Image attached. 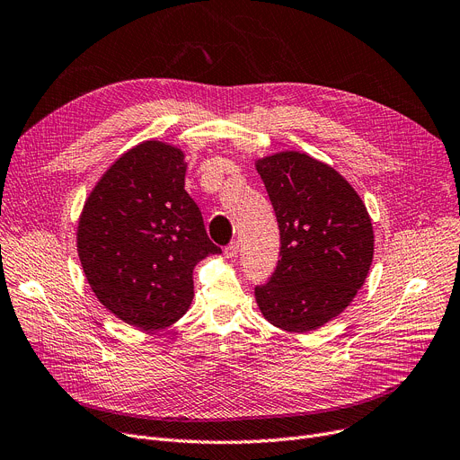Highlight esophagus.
<instances>
[{
    "label": "esophagus",
    "instance_id": "esophagus-1",
    "mask_svg": "<svg viewBox=\"0 0 460 460\" xmlns=\"http://www.w3.org/2000/svg\"><path fill=\"white\" fill-rule=\"evenodd\" d=\"M238 243H231L229 246H226V250H224V255L227 257V259H234L236 255H238Z\"/></svg>",
    "mask_w": 460,
    "mask_h": 460
}]
</instances>
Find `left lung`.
<instances>
[{
	"mask_svg": "<svg viewBox=\"0 0 460 460\" xmlns=\"http://www.w3.org/2000/svg\"><path fill=\"white\" fill-rule=\"evenodd\" d=\"M276 210V272L255 287L262 317L285 332H311L340 315L366 283L375 253L371 216L350 182L300 151L255 160Z\"/></svg>",
	"mask_w": 460,
	"mask_h": 460,
	"instance_id": "left-lung-1",
	"label": "left lung"
}]
</instances>
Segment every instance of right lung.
Listing matches in <instances>:
<instances>
[{"mask_svg":"<svg viewBox=\"0 0 460 460\" xmlns=\"http://www.w3.org/2000/svg\"><path fill=\"white\" fill-rule=\"evenodd\" d=\"M184 151L147 139L120 155L82 208L76 248L94 296L137 330L172 326L193 300V269L222 253L188 191Z\"/></svg>","mask_w":460,"mask_h":460,"instance_id":"1","label":"right lung"}]
</instances>
